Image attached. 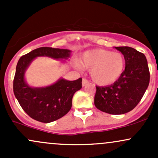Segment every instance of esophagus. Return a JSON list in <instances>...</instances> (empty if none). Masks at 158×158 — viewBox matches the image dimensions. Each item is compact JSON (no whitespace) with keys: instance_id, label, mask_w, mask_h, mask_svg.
Instances as JSON below:
<instances>
[{"instance_id":"esophagus-1","label":"esophagus","mask_w":158,"mask_h":158,"mask_svg":"<svg viewBox=\"0 0 158 158\" xmlns=\"http://www.w3.org/2000/svg\"><path fill=\"white\" fill-rule=\"evenodd\" d=\"M88 82H89V81H88V79H85V78H83V79H82V85H83V86H85V85L88 84Z\"/></svg>"}]
</instances>
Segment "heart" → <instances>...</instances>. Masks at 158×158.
<instances>
[{
	"mask_svg": "<svg viewBox=\"0 0 158 158\" xmlns=\"http://www.w3.org/2000/svg\"><path fill=\"white\" fill-rule=\"evenodd\" d=\"M125 65L126 60L123 54L97 49L85 52L78 67L91 70L90 76L97 84L108 85L121 77Z\"/></svg>",
	"mask_w": 158,
	"mask_h": 158,
	"instance_id": "b5f03b06",
	"label": "heart"
}]
</instances>
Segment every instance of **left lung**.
<instances>
[{
    "label": "left lung",
    "instance_id": "obj_1",
    "mask_svg": "<svg viewBox=\"0 0 158 158\" xmlns=\"http://www.w3.org/2000/svg\"><path fill=\"white\" fill-rule=\"evenodd\" d=\"M123 54L126 68L121 77L108 86H96L94 105L110 114H123L133 110L147 89L150 73L146 56L130 47H115Z\"/></svg>",
    "mask_w": 158,
    "mask_h": 158
}]
</instances>
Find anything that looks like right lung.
<instances>
[{
    "instance_id": "obj_1",
    "label": "right lung",
    "mask_w": 158,
    "mask_h": 158,
    "mask_svg": "<svg viewBox=\"0 0 158 158\" xmlns=\"http://www.w3.org/2000/svg\"><path fill=\"white\" fill-rule=\"evenodd\" d=\"M69 50L42 47L20 58L13 80V91L20 106L31 118L41 123H51L68 114L72 106L73 94L81 88V78L75 81L59 79L45 88H34L24 81V73L37 56L68 59Z\"/></svg>"
}]
</instances>
